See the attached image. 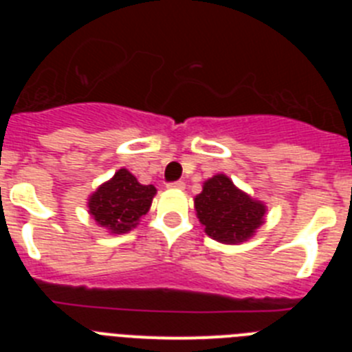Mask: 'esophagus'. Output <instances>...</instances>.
I'll use <instances>...</instances> for the list:
<instances>
[{"label":"esophagus","mask_w":352,"mask_h":352,"mask_svg":"<svg viewBox=\"0 0 352 352\" xmlns=\"http://www.w3.org/2000/svg\"><path fill=\"white\" fill-rule=\"evenodd\" d=\"M167 188H170V190H183V188H185V183L183 182L169 183V185H167Z\"/></svg>","instance_id":"esophagus-1"}]
</instances>
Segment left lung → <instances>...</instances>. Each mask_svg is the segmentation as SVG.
<instances>
[{
    "instance_id": "obj_1",
    "label": "left lung",
    "mask_w": 352,
    "mask_h": 352,
    "mask_svg": "<svg viewBox=\"0 0 352 352\" xmlns=\"http://www.w3.org/2000/svg\"><path fill=\"white\" fill-rule=\"evenodd\" d=\"M195 214L204 232L214 241L239 245L248 241L264 223L266 204L232 183L226 174H214L194 197Z\"/></svg>"
}]
</instances>
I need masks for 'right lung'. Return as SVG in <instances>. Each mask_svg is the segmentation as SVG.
I'll use <instances>...</instances> for the list:
<instances>
[{
  "mask_svg": "<svg viewBox=\"0 0 352 352\" xmlns=\"http://www.w3.org/2000/svg\"><path fill=\"white\" fill-rule=\"evenodd\" d=\"M155 194L153 185H141L129 169L121 167L89 195L88 213L111 234H125L148 213Z\"/></svg>",
  "mask_w": 352,
  "mask_h": 352,
  "instance_id": "1",
  "label": "right lung"
}]
</instances>
